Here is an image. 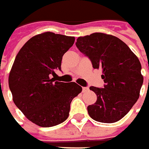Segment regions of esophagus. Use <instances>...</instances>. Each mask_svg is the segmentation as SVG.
Listing matches in <instances>:
<instances>
[{
  "instance_id": "1",
  "label": "esophagus",
  "mask_w": 149,
  "mask_h": 149,
  "mask_svg": "<svg viewBox=\"0 0 149 149\" xmlns=\"http://www.w3.org/2000/svg\"><path fill=\"white\" fill-rule=\"evenodd\" d=\"M89 90V88L87 86H83V92H86Z\"/></svg>"
}]
</instances>
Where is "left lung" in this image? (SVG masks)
<instances>
[{
    "label": "left lung",
    "mask_w": 149,
    "mask_h": 149,
    "mask_svg": "<svg viewBox=\"0 0 149 149\" xmlns=\"http://www.w3.org/2000/svg\"><path fill=\"white\" fill-rule=\"evenodd\" d=\"M75 45L94 69L103 70V88L90 86L97 100L87 107L89 116L101 123L119 121L140 96L144 79L138 58L120 38L102 33L79 37Z\"/></svg>",
    "instance_id": "8db88e82"
}]
</instances>
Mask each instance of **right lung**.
I'll return each instance as SVG.
<instances>
[{
    "label": "right lung",
    "instance_id": "obj_1",
    "mask_svg": "<svg viewBox=\"0 0 149 149\" xmlns=\"http://www.w3.org/2000/svg\"><path fill=\"white\" fill-rule=\"evenodd\" d=\"M74 37L46 32L29 39L16 56L9 76L15 105L40 127H53L68 118L70 103L82 91L77 83L54 80Z\"/></svg>",
    "mask_w": 149,
    "mask_h": 149
}]
</instances>
